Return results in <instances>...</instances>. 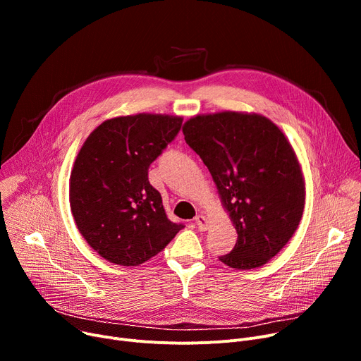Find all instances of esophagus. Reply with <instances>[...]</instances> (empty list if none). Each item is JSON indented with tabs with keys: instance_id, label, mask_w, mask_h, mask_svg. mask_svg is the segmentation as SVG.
I'll use <instances>...</instances> for the list:
<instances>
[{
	"instance_id": "esophagus-1",
	"label": "esophagus",
	"mask_w": 361,
	"mask_h": 361,
	"mask_svg": "<svg viewBox=\"0 0 361 361\" xmlns=\"http://www.w3.org/2000/svg\"><path fill=\"white\" fill-rule=\"evenodd\" d=\"M195 222H196L197 228H199L200 231H206V230H207V218H206V216L197 215V216L195 218Z\"/></svg>"
}]
</instances>
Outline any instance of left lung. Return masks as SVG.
<instances>
[{"label": "left lung", "instance_id": "left-lung-1", "mask_svg": "<svg viewBox=\"0 0 361 361\" xmlns=\"http://www.w3.org/2000/svg\"><path fill=\"white\" fill-rule=\"evenodd\" d=\"M183 135L209 169L238 234L219 260L234 269L263 267L294 235L305 211V176L290 140L264 116L235 111L195 116Z\"/></svg>", "mask_w": 361, "mask_h": 361}]
</instances>
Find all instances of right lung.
<instances>
[{"label":"right lung","mask_w":361,"mask_h":361,"mask_svg":"<svg viewBox=\"0 0 361 361\" xmlns=\"http://www.w3.org/2000/svg\"><path fill=\"white\" fill-rule=\"evenodd\" d=\"M183 118L140 112L114 117L85 140L70 176V207L79 233L105 260L137 267L184 228L166 218L147 169L174 140Z\"/></svg>","instance_id":"1"}]
</instances>
